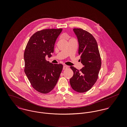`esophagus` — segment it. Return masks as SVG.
I'll return each mask as SVG.
<instances>
[{"instance_id": "1", "label": "esophagus", "mask_w": 127, "mask_h": 127, "mask_svg": "<svg viewBox=\"0 0 127 127\" xmlns=\"http://www.w3.org/2000/svg\"><path fill=\"white\" fill-rule=\"evenodd\" d=\"M68 67V66H67V65H64V66H63V70H65V69H66Z\"/></svg>"}]
</instances>
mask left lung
I'll use <instances>...</instances> for the list:
<instances>
[{
	"label": "left lung",
	"instance_id": "obj_1",
	"mask_svg": "<svg viewBox=\"0 0 127 127\" xmlns=\"http://www.w3.org/2000/svg\"><path fill=\"white\" fill-rule=\"evenodd\" d=\"M73 31L78 38V53L84 66L80 70L70 66L74 74L70 84L73 90L83 93L89 91L97 81L101 59L97 41L91 33L81 28H74Z\"/></svg>",
	"mask_w": 127,
	"mask_h": 127
}]
</instances>
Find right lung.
<instances>
[{"label":"right lung","mask_w":127,"mask_h":127,"mask_svg":"<svg viewBox=\"0 0 127 127\" xmlns=\"http://www.w3.org/2000/svg\"><path fill=\"white\" fill-rule=\"evenodd\" d=\"M62 29H47L38 31L30 38L26 46L24 59V72L32 87L46 94L54 88L63 65L46 61L45 57L52 56L55 43Z\"/></svg>","instance_id":"right-lung-1"}]
</instances>
